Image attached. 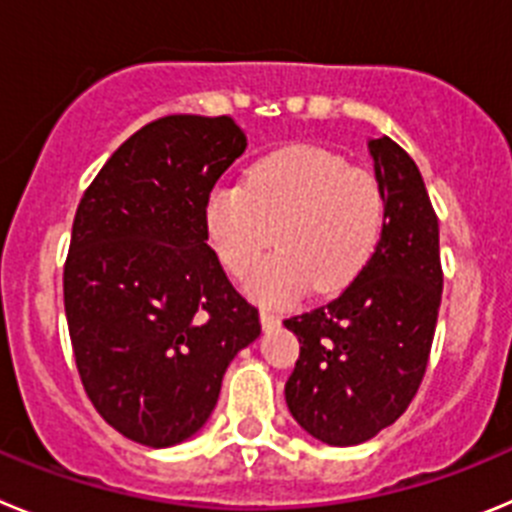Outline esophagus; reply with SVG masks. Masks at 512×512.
I'll use <instances>...</instances> for the list:
<instances>
[{
    "instance_id": "34e87169",
    "label": "esophagus",
    "mask_w": 512,
    "mask_h": 512,
    "mask_svg": "<svg viewBox=\"0 0 512 512\" xmlns=\"http://www.w3.org/2000/svg\"><path fill=\"white\" fill-rule=\"evenodd\" d=\"M259 318L264 328H274V325H279V315L274 310H269V307H261Z\"/></svg>"
}]
</instances>
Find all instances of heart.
Wrapping results in <instances>:
<instances>
[{
	"label": "heart",
	"mask_w": 512,
	"mask_h": 512,
	"mask_svg": "<svg viewBox=\"0 0 512 512\" xmlns=\"http://www.w3.org/2000/svg\"><path fill=\"white\" fill-rule=\"evenodd\" d=\"M205 235L220 264L243 274L261 251L246 289L256 300L287 302L307 287L336 295L372 261L382 238L384 192L377 176L346 158L292 146L259 158L243 187L217 184L205 200Z\"/></svg>",
	"instance_id": "b5f03b06"
}]
</instances>
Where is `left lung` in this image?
<instances>
[{"mask_svg":"<svg viewBox=\"0 0 512 512\" xmlns=\"http://www.w3.org/2000/svg\"><path fill=\"white\" fill-rule=\"evenodd\" d=\"M369 153L384 192L372 261L336 300L284 320L300 341L289 413L328 446L369 441L408 410L441 307L438 217L423 176L387 135L369 140Z\"/></svg>","mask_w":512,"mask_h":512,"instance_id":"obj_1","label":"left lung"}]
</instances>
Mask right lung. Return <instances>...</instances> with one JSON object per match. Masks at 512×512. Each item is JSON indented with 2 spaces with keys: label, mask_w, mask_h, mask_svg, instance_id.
I'll return each instance as SVG.
<instances>
[{
  "label": "right lung",
  "mask_w": 512,
  "mask_h": 512,
  "mask_svg": "<svg viewBox=\"0 0 512 512\" xmlns=\"http://www.w3.org/2000/svg\"><path fill=\"white\" fill-rule=\"evenodd\" d=\"M243 151L233 117H158L112 153L76 207L63 266L76 369L97 413L143 446L200 431L228 364L261 333L202 217Z\"/></svg>",
  "instance_id": "add662e5"
}]
</instances>
